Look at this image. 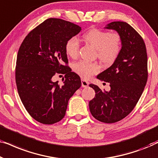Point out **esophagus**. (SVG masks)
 Segmentation results:
<instances>
[{
    "label": "esophagus",
    "mask_w": 158,
    "mask_h": 158,
    "mask_svg": "<svg viewBox=\"0 0 158 158\" xmlns=\"http://www.w3.org/2000/svg\"><path fill=\"white\" fill-rule=\"evenodd\" d=\"M81 84H82V87L86 88V87H88V85H89V83H88V81H85V80L82 79L81 80Z\"/></svg>",
    "instance_id": "esophagus-1"
}]
</instances>
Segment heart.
<instances>
[{
    "instance_id": "heart-1",
    "label": "heart",
    "mask_w": 158,
    "mask_h": 158,
    "mask_svg": "<svg viewBox=\"0 0 158 158\" xmlns=\"http://www.w3.org/2000/svg\"><path fill=\"white\" fill-rule=\"evenodd\" d=\"M83 40L96 49L98 59L105 64L113 63L120 53L122 42L119 34L116 32L110 33L98 29H92L84 34ZM79 48L80 43L76 37H71L67 41L65 51L70 57H77ZM73 70L81 77L88 79L98 73L101 67L97 62L81 60L74 63Z\"/></svg>"
}]
</instances>
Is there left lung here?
I'll use <instances>...</instances> for the list:
<instances>
[{"label": "left lung", "mask_w": 158, "mask_h": 158, "mask_svg": "<svg viewBox=\"0 0 158 158\" xmlns=\"http://www.w3.org/2000/svg\"><path fill=\"white\" fill-rule=\"evenodd\" d=\"M105 29L117 31L122 49L114 64L97 76L109 83V91L89 85L96 92L89 109L97 120L111 124L130 114L141 97L148 81V55L143 39L127 23L114 21Z\"/></svg>", "instance_id": "8db88e82"}]
</instances>
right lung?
Wrapping results in <instances>:
<instances>
[{
	"instance_id": "right-lung-1",
	"label": "right lung",
	"mask_w": 158,
	"mask_h": 158,
	"mask_svg": "<svg viewBox=\"0 0 158 158\" xmlns=\"http://www.w3.org/2000/svg\"><path fill=\"white\" fill-rule=\"evenodd\" d=\"M81 31V27L70 21L48 19L28 34L19 49L16 83L19 97L30 116L42 124L62 120L69 99L81 86L79 75L67 65L65 51L67 41ZM56 73L66 74L62 85L52 81Z\"/></svg>"
}]
</instances>
